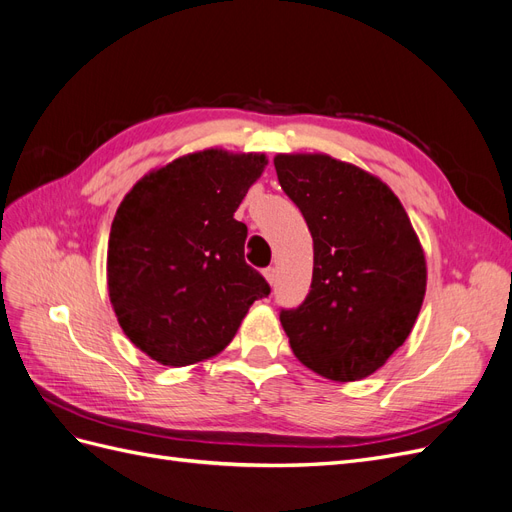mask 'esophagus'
<instances>
[{
	"label": "esophagus",
	"instance_id": "34e87169",
	"mask_svg": "<svg viewBox=\"0 0 512 512\" xmlns=\"http://www.w3.org/2000/svg\"><path fill=\"white\" fill-rule=\"evenodd\" d=\"M265 277H267V282L273 286V284H275V269H273V267L265 269Z\"/></svg>",
	"mask_w": 512,
	"mask_h": 512
}]
</instances>
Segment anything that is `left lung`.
Wrapping results in <instances>:
<instances>
[{
	"mask_svg": "<svg viewBox=\"0 0 512 512\" xmlns=\"http://www.w3.org/2000/svg\"><path fill=\"white\" fill-rule=\"evenodd\" d=\"M277 179L314 239L312 288L280 320L316 374L363 380L406 342L421 312V241L389 185L324 153H277Z\"/></svg>",
	"mask_w": 512,
	"mask_h": 512,
	"instance_id": "1",
	"label": "left lung"
}]
</instances>
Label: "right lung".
Here are the masks:
<instances>
[{
    "instance_id": "add662e5",
    "label": "right lung",
    "mask_w": 512,
    "mask_h": 512,
    "mask_svg": "<svg viewBox=\"0 0 512 512\" xmlns=\"http://www.w3.org/2000/svg\"><path fill=\"white\" fill-rule=\"evenodd\" d=\"M265 153L205 149L151 170L121 200L106 282L119 327L153 361L194 365L222 352L269 284L245 262L235 211Z\"/></svg>"
}]
</instances>
